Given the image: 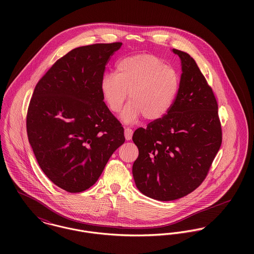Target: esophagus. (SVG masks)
I'll list each match as a JSON object with an SVG mask.
<instances>
[{
  "mask_svg": "<svg viewBox=\"0 0 254 254\" xmlns=\"http://www.w3.org/2000/svg\"><path fill=\"white\" fill-rule=\"evenodd\" d=\"M132 136H133V130L129 127L125 128V139L127 141H130L132 139Z\"/></svg>",
  "mask_w": 254,
  "mask_h": 254,
  "instance_id": "1",
  "label": "esophagus"
}]
</instances>
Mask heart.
I'll list each match as a JSON object with an SVG mask.
<instances>
[{
	"label": "heart",
	"mask_w": 254,
	"mask_h": 254,
	"mask_svg": "<svg viewBox=\"0 0 254 254\" xmlns=\"http://www.w3.org/2000/svg\"><path fill=\"white\" fill-rule=\"evenodd\" d=\"M179 75L161 59L139 54L122 59L115 74L107 73L100 81L102 96L111 112H119L127 98L130 103L121 119L131 123L142 115L147 121L162 118L171 109L179 90Z\"/></svg>",
	"instance_id": "heart-1"
}]
</instances>
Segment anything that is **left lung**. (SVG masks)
Here are the masks:
<instances>
[{
    "mask_svg": "<svg viewBox=\"0 0 254 254\" xmlns=\"http://www.w3.org/2000/svg\"><path fill=\"white\" fill-rule=\"evenodd\" d=\"M181 60L176 99L162 118L138 128L133 164L138 190L161 201L181 198L205 179L222 143L217 101L194 60L173 49Z\"/></svg>",
    "mask_w": 254,
    "mask_h": 254,
    "instance_id": "8db88e82",
    "label": "left lung"
}]
</instances>
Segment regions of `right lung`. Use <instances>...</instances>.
<instances>
[{"instance_id":"obj_1","label":"right lung","mask_w":254,"mask_h":254,"mask_svg":"<svg viewBox=\"0 0 254 254\" xmlns=\"http://www.w3.org/2000/svg\"><path fill=\"white\" fill-rule=\"evenodd\" d=\"M122 43L73 49L37 83L26 117L28 141L46 176L68 192L92 187L124 129L104 102L100 81Z\"/></svg>"}]
</instances>
